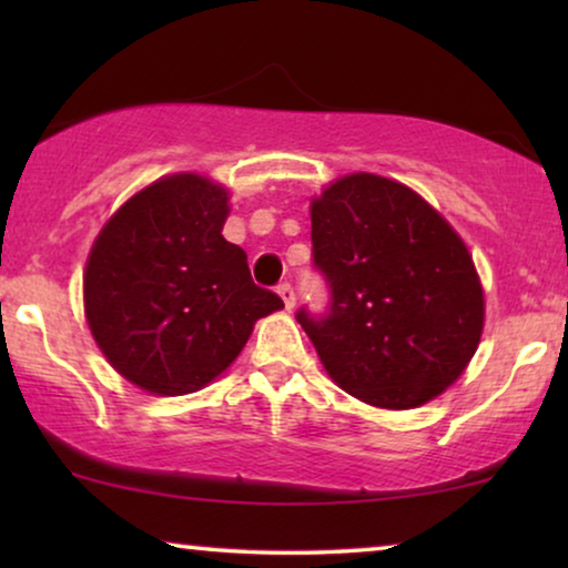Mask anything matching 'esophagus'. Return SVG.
Segmentation results:
<instances>
[{
    "label": "esophagus",
    "mask_w": 568,
    "mask_h": 568,
    "mask_svg": "<svg viewBox=\"0 0 568 568\" xmlns=\"http://www.w3.org/2000/svg\"><path fill=\"white\" fill-rule=\"evenodd\" d=\"M278 297H282L284 307L292 310L294 307V300H297V294H294V286L292 284H278Z\"/></svg>",
    "instance_id": "1"
}]
</instances>
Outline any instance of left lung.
<instances>
[{
	"mask_svg": "<svg viewBox=\"0 0 568 568\" xmlns=\"http://www.w3.org/2000/svg\"><path fill=\"white\" fill-rule=\"evenodd\" d=\"M328 313L297 321L333 383L377 408L445 393L476 354L484 290L460 235L408 185L338 178L310 206Z\"/></svg>",
	"mask_w": 568,
	"mask_h": 568,
	"instance_id": "8db88e82",
	"label": "left lung"
}]
</instances>
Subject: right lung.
<instances>
[{
    "mask_svg": "<svg viewBox=\"0 0 568 568\" xmlns=\"http://www.w3.org/2000/svg\"><path fill=\"white\" fill-rule=\"evenodd\" d=\"M227 201L209 178L168 175L131 196L92 245V338L146 393L201 390L237 359L255 321L284 307L253 284L243 247L222 237Z\"/></svg>",
    "mask_w": 568,
    "mask_h": 568,
    "instance_id": "add662e5",
    "label": "right lung"
}]
</instances>
